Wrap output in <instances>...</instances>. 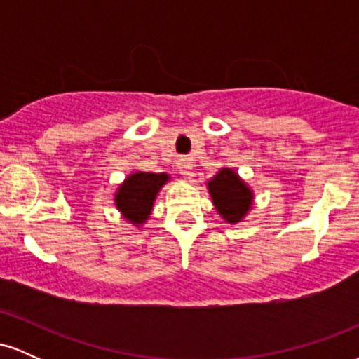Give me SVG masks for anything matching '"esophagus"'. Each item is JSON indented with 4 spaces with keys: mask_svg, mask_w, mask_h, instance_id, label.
<instances>
[{
    "mask_svg": "<svg viewBox=\"0 0 359 359\" xmlns=\"http://www.w3.org/2000/svg\"><path fill=\"white\" fill-rule=\"evenodd\" d=\"M192 167H194V162L191 156H182V158L179 160V163H177V168H179L180 175L184 177H191Z\"/></svg>",
    "mask_w": 359,
    "mask_h": 359,
    "instance_id": "esophagus-1",
    "label": "esophagus"
}]
</instances>
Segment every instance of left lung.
<instances>
[{
	"label": "left lung",
	"instance_id": "1",
	"mask_svg": "<svg viewBox=\"0 0 359 359\" xmlns=\"http://www.w3.org/2000/svg\"><path fill=\"white\" fill-rule=\"evenodd\" d=\"M208 191L217 214L228 224H240L253 208V189L231 167H221L208 180Z\"/></svg>",
	"mask_w": 359,
	"mask_h": 359
}]
</instances>
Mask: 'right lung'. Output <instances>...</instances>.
Returning a JSON list of instances; mask_svg holds the SVG:
<instances>
[{"label": "right lung", "mask_w": 359, "mask_h": 359, "mask_svg": "<svg viewBox=\"0 0 359 359\" xmlns=\"http://www.w3.org/2000/svg\"><path fill=\"white\" fill-rule=\"evenodd\" d=\"M167 182H170V175L165 172H131L114 191V205L131 226L142 228L154 211L156 196Z\"/></svg>", "instance_id": "1"}]
</instances>
